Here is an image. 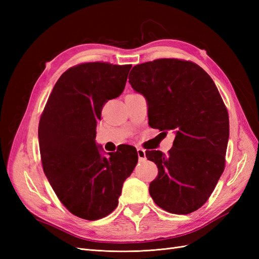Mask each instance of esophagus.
Returning <instances> with one entry per match:
<instances>
[{
	"label": "esophagus",
	"instance_id": "esophagus-1",
	"mask_svg": "<svg viewBox=\"0 0 259 259\" xmlns=\"http://www.w3.org/2000/svg\"><path fill=\"white\" fill-rule=\"evenodd\" d=\"M137 154H138L139 161H145L146 160V150H144L143 148L137 149Z\"/></svg>",
	"mask_w": 259,
	"mask_h": 259
}]
</instances>
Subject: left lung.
Returning a JSON list of instances; mask_svg holds the SVG:
<instances>
[{
	"label": "left lung",
	"instance_id": "1",
	"mask_svg": "<svg viewBox=\"0 0 259 259\" xmlns=\"http://www.w3.org/2000/svg\"><path fill=\"white\" fill-rule=\"evenodd\" d=\"M128 79L147 100L149 125L176 135L167 155L146 152L159 169L149 186L151 198L168 213L190 214L207 201L225 168L229 117L221 94L192 61H148L133 68Z\"/></svg>",
	"mask_w": 259,
	"mask_h": 259
}]
</instances>
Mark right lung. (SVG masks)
<instances>
[{
    "label": "right lung",
    "mask_w": 259,
    "mask_h": 259,
    "mask_svg": "<svg viewBox=\"0 0 259 259\" xmlns=\"http://www.w3.org/2000/svg\"><path fill=\"white\" fill-rule=\"evenodd\" d=\"M132 65L85 62L61 74L38 123L43 170L73 215L97 221L115 209L122 186L134 170L136 148L101 154L96 125L107 100L119 97Z\"/></svg>",
    "instance_id": "obj_1"
}]
</instances>
